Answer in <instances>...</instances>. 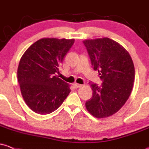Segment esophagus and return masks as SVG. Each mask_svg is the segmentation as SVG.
<instances>
[{"label": "esophagus", "instance_id": "34e87169", "mask_svg": "<svg viewBox=\"0 0 149 149\" xmlns=\"http://www.w3.org/2000/svg\"><path fill=\"white\" fill-rule=\"evenodd\" d=\"M73 86H74L76 88H80V87H81L82 85H81V84H76H76H73Z\"/></svg>", "mask_w": 149, "mask_h": 149}]
</instances>
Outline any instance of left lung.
<instances>
[{
    "mask_svg": "<svg viewBox=\"0 0 149 149\" xmlns=\"http://www.w3.org/2000/svg\"><path fill=\"white\" fill-rule=\"evenodd\" d=\"M91 65L98 70L101 86L90 83L93 95L86 102L87 110L97 118L116 113L130 95L135 79V68L130 54L111 39L86 40L83 42Z\"/></svg>",
    "mask_w": 149,
    "mask_h": 149,
    "instance_id": "1",
    "label": "left lung"
}]
</instances>
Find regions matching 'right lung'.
<instances>
[{"label":"right lung","instance_id":"add662e5","mask_svg":"<svg viewBox=\"0 0 149 149\" xmlns=\"http://www.w3.org/2000/svg\"><path fill=\"white\" fill-rule=\"evenodd\" d=\"M75 40L43 38L22 55L18 82L25 103L34 112L47 115L56 110L70 92V86L57 76L65 55Z\"/></svg>","mask_w":149,"mask_h":149}]
</instances>
